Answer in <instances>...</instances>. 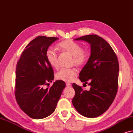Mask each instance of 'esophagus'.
I'll return each mask as SVG.
<instances>
[{"instance_id": "1", "label": "esophagus", "mask_w": 133, "mask_h": 133, "mask_svg": "<svg viewBox=\"0 0 133 133\" xmlns=\"http://www.w3.org/2000/svg\"><path fill=\"white\" fill-rule=\"evenodd\" d=\"M65 84H66V86H68V87H71V86H72V84H70V83H65Z\"/></svg>"}]
</instances>
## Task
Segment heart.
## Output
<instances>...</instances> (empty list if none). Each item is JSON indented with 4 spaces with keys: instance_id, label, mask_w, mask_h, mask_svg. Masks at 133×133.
<instances>
[{
    "instance_id": "b5f03b06",
    "label": "heart",
    "mask_w": 133,
    "mask_h": 133,
    "mask_svg": "<svg viewBox=\"0 0 133 133\" xmlns=\"http://www.w3.org/2000/svg\"><path fill=\"white\" fill-rule=\"evenodd\" d=\"M59 50L66 52L72 56V63L78 66H81L87 63L89 59V54L87 51L83 50L82 46L72 40H65L57 44ZM47 62L52 68H58V58L55 51L52 49H47L45 53ZM77 74L75 68L61 69L56 74V78L59 80L69 82Z\"/></svg>"
}]
</instances>
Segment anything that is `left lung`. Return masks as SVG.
I'll return each mask as SVG.
<instances>
[{
  "mask_svg": "<svg viewBox=\"0 0 133 133\" xmlns=\"http://www.w3.org/2000/svg\"><path fill=\"white\" fill-rule=\"evenodd\" d=\"M91 44V54L87 63L79 73L81 82L91 86L89 91L72 84L75 94L72 104L82 116L94 118L103 114L112 103L118 89L119 64L111 45L96 35L81 36Z\"/></svg>",
  "mask_w": 133,
  "mask_h": 133,
  "instance_id": "8db88e82",
  "label": "left lung"
}]
</instances>
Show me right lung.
<instances>
[{
  "mask_svg": "<svg viewBox=\"0 0 133 133\" xmlns=\"http://www.w3.org/2000/svg\"><path fill=\"white\" fill-rule=\"evenodd\" d=\"M58 38L39 36L23 51L16 69L15 95L20 108L30 117L40 119L54 112L62 91L64 81L54 79V70L45 57L49 47Z\"/></svg>",
  "mask_w": 133,
  "mask_h": 133,
  "instance_id": "add662e5",
  "label": "right lung"
}]
</instances>
